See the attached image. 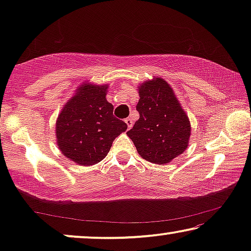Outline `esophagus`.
Instances as JSON below:
<instances>
[{
    "instance_id": "34e87169",
    "label": "esophagus",
    "mask_w": 251,
    "mask_h": 251,
    "mask_svg": "<svg viewBox=\"0 0 251 251\" xmlns=\"http://www.w3.org/2000/svg\"><path fill=\"white\" fill-rule=\"evenodd\" d=\"M126 126H128V128H131L132 126V125H133V122H132V119H130V118H126Z\"/></svg>"
}]
</instances>
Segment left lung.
<instances>
[{
  "instance_id": "left-lung-1",
  "label": "left lung",
  "mask_w": 251,
  "mask_h": 251,
  "mask_svg": "<svg viewBox=\"0 0 251 251\" xmlns=\"http://www.w3.org/2000/svg\"><path fill=\"white\" fill-rule=\"evenodd\" d=\"M139 119L126 132L143 159L164 164L187 149L191 125L175 92L163 78L139 88Z\"/></svg>"
}]
</instances>
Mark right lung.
Returning <instances> with one entry per match:
<instances>
[{"mask_svg": "<svg viewBox=\"0 0 251 251\" xmlns=\"http://www.w3.org/2000/svg\"><path fill=\"white\" fill-rule=\"evenodd\" d=\"M106 85L85 83L58 116V147L65 156L82 166L100 162L113 140L128 128L113 115L114 106L106 100Z\"/></svg>", "mask_w": 251, "mask_h": 251, "instance_id": "add662e5", "label": "right lung"}]
</instances>
